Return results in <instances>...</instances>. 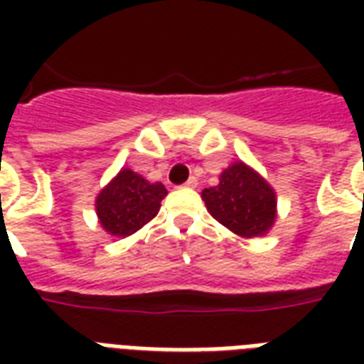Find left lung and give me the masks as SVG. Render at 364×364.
I'll list each match as a JSON object with an SVG mask.
<instances>
[{
    "label": "left lung",
    "instance_id": "obj_1",
    "mask_svg": "<svg viewBox=\"0 0 364 364\" xmlns=\"http://www.w3.org/2000/svg\"><path fill=\"white\" fill-rule=\"evenodd\" d=\"M166 195L167 189L161 183L150 181L127 167L99 193L97 216L109 234L127 237L158 214Z\"/></svg>",
    "mask_w": 364,
    "mask_h": 364
}]
</instances>
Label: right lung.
<instances>
[{"label": "right lung", "instance_id": "1", "mask_svg": "<svg viewBox=\"0 0 364 364\" xmlns=\"http://www.w3.org/2000/svg\"><path fill=\"white\" fill-rule=\"evenodd\" d=\"M208 213L244 237L265 234L274 222V193L253 169L237 161L220 175L216 187L203 191Z\"/></svg>", "mask_w": 364, "mask_h": 364}]
</instances>
